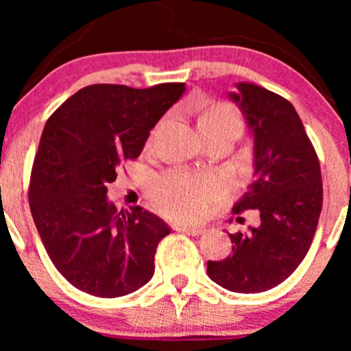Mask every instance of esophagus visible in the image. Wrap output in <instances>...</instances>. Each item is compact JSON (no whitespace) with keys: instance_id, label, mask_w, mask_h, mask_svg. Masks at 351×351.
<instances>
[{"instance_id":"34e87169","label":"esophagus","mask_w":351,"mask_h":351,"mask_svg":"<svg viewBox=\"0 0 351 351\" xmlns=\"http://www.w3.org/2000/svg\"><path fill=\"white\" fill-rule=\"evenodd\" d=\"M174 230L176 232H182V233H186V234H191V237H198L204 232L201 227H191V225H182V223H177L174 225Z\"/></svg>"}]
</instances>
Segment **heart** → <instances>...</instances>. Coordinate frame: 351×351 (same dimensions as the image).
I'll use <instances>...</instances> for the list:
<instances>
[{
  "label": "heart",
  "instance_id": "heart-1",
  "mask_svg": "<svg viewBox=\"0 0 351 351\" xmlns=\"http://www.w3.org/2000/svg\"><path fill=\"white\" fill-rule=\"evenodd\" d=\"M201 132L234 129L241 132L243 121L237 110L225 104L209 107L199 118ZM220 190V184L213 177H206L184 169L169 171L160 177L152 189V196L160 210L166 215L182 220L201 219L208 213L210 201Z\"/></svg>",
  "mask_w": 351,
  "mask_h": 351
}]
</instances>
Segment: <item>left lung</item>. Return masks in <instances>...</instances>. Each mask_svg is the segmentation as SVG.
Here are the masks:
<instances>
[{
	"instance_id": "obj_1",
	"label": "left lung",
	"mask_w": 351,
	"mask_h": 351,
	"mask_svg": "<svg viewBox=\"0 0 351 351\" xmlns=\"http://www.w3.org/2000/svg\"><path fill=\"white\" fill-rule=\"evenodd\" d=\"M227 97L252 136V180L233 214L257 209L261 222L230 233L233 252L208 261V275L227 291L257 294L289 278L308 252L323 208L321 169L289 100L247 81Z\"/></svg>"
}]
</instances>
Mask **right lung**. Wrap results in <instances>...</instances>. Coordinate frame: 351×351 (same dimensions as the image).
Returning a JSON list of instances; mask_svg holds the SVG:
<instances>
[{
	"mask_svg": "<svg viewBox=\"0 0 351 351\" xmlns=\"http://www.w3.org/2000/svg\"><path fill=\"white\" fill-rule=\"evenodd\" d=\"M185 89V83L148 89L93 84L46 121L28 199L52 263L80 291L114 299L152 280L169 225L141 206L118 213L107 185L124 160L141 155L152 129Z\"/></svg>",
	"mask_w": 351,
	"mask_h": 351,
	"instance_id": "obj_1",
	"label": "right lung"
}]
</instances>
